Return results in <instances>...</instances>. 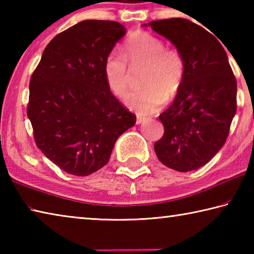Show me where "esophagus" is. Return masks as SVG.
Segmentation results:
<instances>
[{
	"label": "esophagus",
	"mask_w": 254,
	"mask_h": 254,
	"mask_svg": "<svg viewBox=\"0 0 254 254\" xmlns=\"http://www.w3.org/2000/svg\"><path fill=\"white\" fill-rule=\"evenodd\" d=\"M143 121H144V119H142L141 117H137L136 118V124H141Z\"/></svg>",
	"instance_id": "34e87169"
}]
</instances>
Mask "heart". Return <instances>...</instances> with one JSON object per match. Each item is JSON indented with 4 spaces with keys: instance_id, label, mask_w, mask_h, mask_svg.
<instances>
[{
    "instance_id": "b5f03b06",
    "label": "heart",
    "mask_w": 254,
    "mask_h": 254,
    "mask_svg": "<svg viewBox=\"0 0 254 254\" xmlns=\"http://www.w3.org/2000/svg\"><path fill=\"white\" fill-rule=\"evenodd\" d=\"M144 67L141 77L143 89L128 94L126 104L140 115H151L165 102L173 101L182 89L186 76V59L182 51L166 47L165 41L145 31L128 38L124 55L112 50L104 60V76L110 91L124 97L131 81V70Z\"/></svg>"
}]
</instances>
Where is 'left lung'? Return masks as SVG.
Masks as SVG:
<instances>
[{"instance_id": "obj_1", "label": "left lung", "mask_w": 254, "mask_h": 254, "mask_svg": "<svg viewBox=\"0 0 254 254\" xmlns=\"http://www.w3.org/2000/svg\"><path fill=\"white\" fill-rule=\"evenodd\" d=\"M149 25L186 59L182 89L159 115L165 132L154 151L171 169L196 170L220 151L229 136L236 113L235 76L220 41L200 25L182 18L151 21Z\"/></svg>"}]
</instances>
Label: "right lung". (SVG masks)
Instances as JSON below:
<instances>
[{
    "label": "right lung",
    "mask_w": 254,
    "mask_h": 254,
    "mask_svg": "<svg viewBox=\"0 0 254 254\" xmlns=\"http://www.w3.org/2000/svg\"><path fill=\"white\" fill-rule=\"evenodd\" d=\"M126 33L115 21H81L49 42L30 79L34 141L67 174L83 177L103 168L118 137L135 124L104 76L106 56Z\"/></svg>",
    "instance_id": "add662e5"
}]
</instances>
